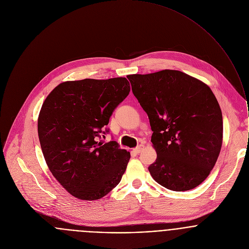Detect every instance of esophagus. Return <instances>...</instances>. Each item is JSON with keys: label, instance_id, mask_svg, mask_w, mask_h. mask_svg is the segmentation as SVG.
Returning a JSON list of instances; mask_svg holds the SVG:
<instances>
[{"label": "esophagus", "instance_id": "obj_1", "mask_svg": "<svg viewBox=\"0 0 249 249\" xmlns=\"http://www.w3.org/2000/svg\"><path fill=\"white\" fill-rule=\"evenodd\" d=\"M143 149H144V146H143V145H140V146L136 147L135 149H133V152H134L135 154H140Z\"/></svg>", "mask_w": 249, "mask_h": 249}]
</instances>
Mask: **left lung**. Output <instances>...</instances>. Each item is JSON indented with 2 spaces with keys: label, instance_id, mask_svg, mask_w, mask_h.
<instances>
[{
  "label": "left lung",
  "instance_id": "8db88e82",
  "mask_svg": "<svg viewBox=\"0 0 249 249\" xmlns=\"http://www.w3.org/2000/svg\"><path fill=\"white\" fill-rule=\"evenodd\" d=\"M132 92L147 113L157 150L152 177L174 191L202 183L219 156L222 113L209 86L178 71L127 76Z\"/></svg>",
  "mask_w": 249,
  "mask_h": 249
}]
</instances>
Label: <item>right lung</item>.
<instances>
[{"label":"right lung","instance_id":"right-lung-1","mask_svg":"<svg viewBox=\"0 0 249 249\" xmlns=\"http://www.w3.org/2000/svg\"><path fill=\"white\" fill-rule=\"evenodd\" d=\"M129 91L123 77L69 81L58 85L42 104L37 131L45 161L78 199H100L122 179L130 154L101 136L109 133V119Z\"/></svg>","mask_w":249,"mask_h":249}]
</instances>
